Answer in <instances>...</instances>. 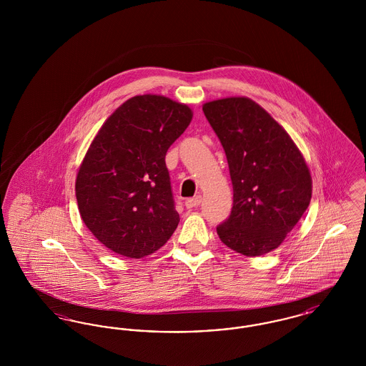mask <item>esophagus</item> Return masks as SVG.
I'll use <instances>...</instances> for the list:
<instances>
[{
  "label": "esophagus",
  "instance_id": "34e87169",
  "mask_svg": "<svg viewBox=\"0 0 366 366\" xmlns=\"http://www.w3.org/2000/svg\"><path fill=\"white\" fill-rule=\"evenodd\" d=\"M200 203H202V197H200V196H196V197L188 199V200L185 202V207L188 209H196Z\"/></svg>",
  "mask_w": 366,
  "mask_h": 366
}]
</instances>
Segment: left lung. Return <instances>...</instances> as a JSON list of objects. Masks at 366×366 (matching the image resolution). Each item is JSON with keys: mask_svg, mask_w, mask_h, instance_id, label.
<instances>
[{"mask_svg": "<svg viewBox=\"0 0 366 366\" xmlns=\"http://www.w3.org/2000/svg\"><path fill=\"white\" fill-rule=\"evenodd\" d=\"M203 112L221 141L233 185L221 242L245 257L276 249L310 204V169L287 130L254 100L207 102Z\"/></svg>", "mask_w": 366, "mask_h": 366, "instance_id": "1", "label": "left lung"}]
</instances>
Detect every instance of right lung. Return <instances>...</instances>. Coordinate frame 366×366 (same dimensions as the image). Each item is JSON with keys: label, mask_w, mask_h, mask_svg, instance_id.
I'll use <instances>...</instances> for the list:
<instances>
[{"label": "right lung", "mask_w": 366, "mask_h": 366, "mask_svg": "<svg viewBox=\"0 0 366 366\" xmlns=\"http://www.w3.org/2000/svg\"><path fill=\"white\" fill-rule=\"evenodd\" d=\"M191 107L160 94L126 100L103 123L75 179L81 218L108 249L139 259L179 222L166 152L189 126Z\"/></svg>", "instance_id": "obj_1"}]
</instances>
